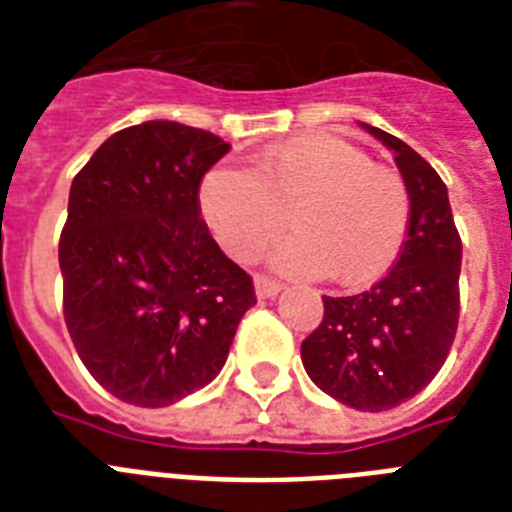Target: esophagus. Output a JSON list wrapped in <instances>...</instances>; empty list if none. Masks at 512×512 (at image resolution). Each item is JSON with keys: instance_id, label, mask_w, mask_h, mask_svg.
I'll return each mask as SVG.
<instances>
[{"instance_id": "34e87169", "label": "esophagus", "mask_w": 512, "mask_h": 512, "mask_svg": "<svg viewBox=\"0 0 512 512\" xmlns=\"http://www.w3.org/2000/svg\"><path fill=\"white\" fill-rule=\"evenodd\" d=\"M281 284L279 281L273 279H265V276H255V295L257 300H271V297H276L281 292Z\"/></svg>"}]
</instances>
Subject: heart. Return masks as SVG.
Returning <instances> with one entry per match:
<instances>
[{
    "label": "heart",
    "mask_w": 512,
    "mask_h": 512,
    "mask_svg": "<svg viewBox=\"0 0 512 512\" xmlns=\"http://www.w3.org/2000/svg\"><path fill=\"white\" fill-rule=\"evenodd\" d=\"M199 212L220 247L249 263L287 225L281 271L332 276L348 289L382 279L401 255L412 220L404 177L335 135L265 148L249 172L217 164L199 183Z\"/></svg>",
    "instance_id": "b5f03b06"
}]
</instances>
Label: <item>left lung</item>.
<instances>
[{
	"instance_id": "left-lung-1",
	"label": "left lung",
	"mask_w": 512,
	"mask_h": 512,
	"mask_svg": "<svg viewBox=\"0 0 512 512\" xmlns=\"http://www.w3.org/2000/svg\"><path fill=\"white\" fill-rule=\"evenodd\" d=\"M393 151L412 196L406 244L388 276L350 297H324V319L303 340L308 377L358 412L417 396L444 366L460 319L462 241L438 172L404 140L361 124Z\"/></svg>"
}]
</instances>
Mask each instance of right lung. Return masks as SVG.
Listing matches in <instances>:
<instances>
[{
  "label": "right lung",
  "instance_id": "1",
  "mask_svg": "<svg viewBox=\"0 0 512 512\" xmlns=\"http://www.w3.org/2000/svg\"><path fill=\"white\" fill-rule=\"evenodd\" d=\"M228 151L154 119L114 132L71 183L63 316L82 364L124 404L170 406L209 385L257 303L199 212L201 177Z\"/></svg>",
  "mask_w": 512,
  "mask_h": 512
}]
</instances>
